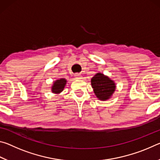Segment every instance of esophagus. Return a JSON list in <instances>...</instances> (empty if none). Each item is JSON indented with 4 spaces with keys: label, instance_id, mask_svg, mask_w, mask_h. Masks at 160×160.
<instances>
[{
    "label": "esophagus",
    "instance_id": "1",
    "mask_svg": "<svg viewBox=\"0 0 160 160\" xmlns=\"http://www.w3.org/2000/svg\"><path fill=\"white\" fill-rule=\"evenodd\" d=\"M75 78H77V79H78V80H81V79H82V76H81V75H80V74H75Z\"/></svg>",
    "mask_w": 160,
    "mask_h": 160
}]
</instances>
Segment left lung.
Masks as SVG:
<instances>
[{
    "instance_id": "left-lung-1",
    "label": "left lung",
    "mask_w": 160,
    "mask_h": 160,
    "mask_svg": "<svg viewBox=\"0 0 160 160\" xmlns=\"http://www.w3.org/2000/svg\"><path fill=\"white\" fill-rule=\"evenodd\" d=\"M91 85L97 98L102 101L110 99L116 89L114 81L101 72H98L92 78Z\"/></svg>"
}]
</instances>
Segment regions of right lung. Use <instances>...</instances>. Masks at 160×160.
<instances>
[{
  "label": "right lung",
  "mask_w": 160,
  "mask_h": 160,
  "mask_svg": "<svg viewBox=\"0 0 160 160\" xmlns=\"http://www.w3.org/2000/svg\"><path fill=\"white\" fill-rule=\"evenodd\" d=\"M67 80L64 78H61L56 80L53 82L52 87H51V91L53 93L55 94H60L62 91L63 90L65 86L66 85Z\"/></svg>",
  "instance_id": "right-lung-1"
}]
</instances>
